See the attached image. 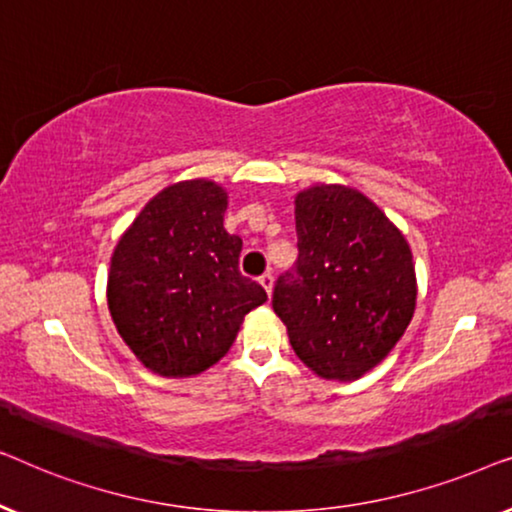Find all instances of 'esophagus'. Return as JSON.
<instances>
[{
	"label": "esophagus",
	"instance_id": "obj_1",
	"mask_svg": "<svg viewBox=\"0 0 512 512\" xmlns=\"http://www.w3.org/2000/svg\"><path fill=\"white\" fill-rule=\"evenodd\" d=\"M258 282H261V286L265 291H268V296H270L272 286H275V277H272V272H263V275L258 277Z\"/></svg>",
	"mask_w": 512,
	"mask_h": 512
}]
</instances>
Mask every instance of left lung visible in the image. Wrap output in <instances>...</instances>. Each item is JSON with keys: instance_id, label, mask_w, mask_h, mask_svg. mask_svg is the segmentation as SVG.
<instances>
[{"instance_id": "1", "label": "left lung", "mask_w": 512, "mask_h": 512, "mask_svg": "<svg viewBox=\"0 0 512 512\" xmlns=\"http://www.w3.org/2000/svg\"><path fill=\"white\" fill-rule=\"evenodd\" d=\"M298 261L279 275L272 310L298 359L324 380H359L403 338L417 303L410 244L356 188L296 195Z\"/></svg>"}]
</instances>
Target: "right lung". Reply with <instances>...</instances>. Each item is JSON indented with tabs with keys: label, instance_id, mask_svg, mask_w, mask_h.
Returning <instances> with one entry per match:
<instances>
[{
	"label": "right lung",
	"instance_id": "add662e5",
	"mask_svg": "<svg viewBox=\"0 0 512 512\" xmlns=\"http://www.w3.org/2000/svg\"><path fill=\"white\" fill-rule=\"evenodd\" d=\"M228 193L179 181L146 202L111 256L107 303L116 331L146 368L191 377L223 359L263 286L242 277V240L223 228Z\"/></svg>",
	"mask_w": 512,
	"mask_h": 512
}]
</instances>
